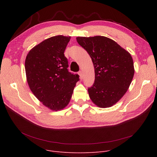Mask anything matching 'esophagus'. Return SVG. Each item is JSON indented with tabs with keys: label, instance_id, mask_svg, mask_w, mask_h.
<instances>
[{
	"label": "esophagus",
	"instance_id": "1",
	"mask_svg": "<svg viewBox=\"0 0 157 157\" xmlns=\"http://www.w3.org/2000/svg\"><path fill=\"white\" fill-rule=\"evenodd\" d=\"M78 74H79V78H80V79H82L83 78V72H82V71H79L78 72Z\"/></svg>",
	"mask_w": 157,
	"mask_h": 157
}]
</instances>
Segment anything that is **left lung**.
<instances>
[{
    "label": "left lung",
    "instance_id": "obj_1",
    "mask_svg": "<svg viewBox=\"0 0 157 157\" xmlns=\"http://www.w3.org/2000/svg\"><path fill=\"white\" fill-rule=\"evenodd\" d=\"M78 44L90 56L95 82L88 89L94 104L109 108L125 94L134 75L132 57L114 40L104 36L78 37Z\"/></svg>",
    "mask_w": 157,
    "mask_h": 157
}]
</instances>
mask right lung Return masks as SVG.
<instances>
[{"instance_id": "right-lung-1", "label": "right lung", "mask_w": 157, "mask_h": 157, "mask_svg": "<svg viewBox=\"0 0 157 157\" xmlns=\"http://www.w3.org/2000/svg\"><path fill=\"white\" fill-rule=\"evenodd\" d=\"M71 37H49L32 48L27 55L25 68L28 85L37 99L49 109L60 111L72 97L78 74L69 72L63 54Z\"/></svg>"}]
</instances>
